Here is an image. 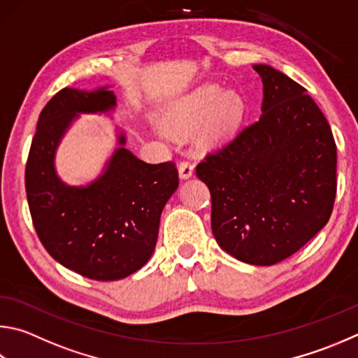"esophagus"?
Wrapping results in <instances>:
<instances>
[{"label":"esophagus","mask_w":358,"mask_h":358,"mask_svg":"<svg viewBox=\"0 0 358 358\" xmlns=\"http://www.w3.org/2000/svg\"><path fill=\"white\" fill-rule=\"evenodd\" d=\"M178 173H180V177L181 178H189V177H192V173H194V164L192 162L189 161V159H183L178 164Z\"/></svg>","instance_id":"esophagus-1"}]
</instances>
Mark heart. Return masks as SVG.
<instances>
[{
    "label": "heart",
    "mask_w": 358,
    "mask_h": 358,
    "mask_svg": "<svg viewBox=\"0 0 358 358\" xmlns=\"http://www.w3.org/2000/svg\"><path fill=\"white\" fill-rule=\"evenodd\" d=\"M243 114L241 96L233 92L224 94L222 87L208 84L175 103L169 109L164 125L172 133L189 134L203 121L200 141L205 145H214L236 131Z\"/></svg>",
    "instance_id": "1"
}]
</instances>
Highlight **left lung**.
<instances>
[{"mask_svg": "<svg viewBox=\"0 0 358 358\" xmlns=\"http://www.w3.org/2000/svg\"><path fill=\"white\" fill-rule=\"evenodd\" d=\"M262 115L196 167L211 192V229L239 262L271 266L329 222L336 196V144L322 111L282 71L253 66Z\"/></svg>", "mask_w": 358, "mask_h": 358, "instance_id": "1", "label": "left lung"}]
</instances>
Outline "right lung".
Returning a JSON list of instances; mask_svg holds the SVG:
<instances>
[{"label":"right lung","mask_w":358,"mask_h":358,"mask_svg":"<svg viewBox=\"0 0 358 358\" xmlns=\"http://www.w3.org/2000/svg\"><path fill=\"white\" fill-rule=\"evenodd\" d=\"M114 105L108 89L59 90L38 115L24 171L32 224L45 249L66 268L103 282L125 278L148 262L162 208L178 187L173 161L148 164L123 147L92 185L70 187L57 178L55 150L70 122Z\"/></svg>","instance_id":"obj_1"}]
</instances>
